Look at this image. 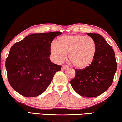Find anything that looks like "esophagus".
Segmentation results:
<instances>
[{"label": "esophagus", "mask_w": 122, "mask_h": 122, "mask_svg": "<svg viewBox=\"0 0 122 122\" xmlns=\"http://www.w3.org/2000/svg\"><path fill=\"white\" fill-rule=\"evenodd\" d=\"M68 68V66H67V65H63L62 66V67H61V69L62 70H66V69H67V68Z\"/></svg>", "instance_id": "esophagus-1"}]
</instances>
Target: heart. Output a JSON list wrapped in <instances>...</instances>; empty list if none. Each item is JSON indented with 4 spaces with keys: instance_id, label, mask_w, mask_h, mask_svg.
<instances>
[{
    "instance_id": "1",
    "label": "heart",
    "mask_w": 122,
    "mask_h": 122,
    "mask_svg": "<svg viewBox=\"0 0 122 122\" xmlns=\"http://www.w3.org/2000/svg\"><path fill=\"white\" fill-rule=\"evenodd\" d=\"M50 52L53 59L61 63L69 54V59L78 69L90 66L94 61L97 46L92 38L82 35H65L58 39V43H52Z\"/></svg>"
}]
</instances>
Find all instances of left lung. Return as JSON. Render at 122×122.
I'll return each mask as SVG.
<instances>
[{
    "label": "left lung",
    "mask_w": 122,
    "mask_h": 122,
    "mask_svg": "<svg viewBox=\"0 0 122 122\" xmlns=\"http://www.w3.org/2000/svg\"><path fill=\"white\" fill-rule=\"evenodd\" d=\"M95 41L97 52L92 64L83 70H75V76L70 81L76 92L86 98L98 97L112 84L117 71L115 53L102 36L87 33Z\"/></svg>",
    "instance_id": "8db88e82"
}]
</instances>
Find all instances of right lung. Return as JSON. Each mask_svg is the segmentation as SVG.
Instances as JSON below:
<instances>
[{
  "label": "right lung",
  "mask_w": 122,
  "mask_h": 122,
  "mask_svg": "<svg viewBox=\"0 0 122 122\" xmlns=\"http://www.w3.org/2000/svg\"><path fill=\"white\" fill-rule=\"evenodd\" d=\"M61 32L33 34L11 47L5 61L7 76L15 91L25 97L43 93L61 66L49 58L50 46Z\"/></svg>",
  "instance_id": "right-lung-1"
}]
</instances>
